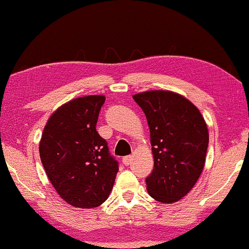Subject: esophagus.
I'll return each instance as SVG.
<instances>
[{
  "label": "esophagus",
  "mask_w": 249,
  "mask_h": 249,
  "mask_svg": "<svg viewBox=\"0 0 249 249\" xmlns=\"http://www.w3.org/2000/svg\"><path fill=\"white\" fill-rule=\"evenodd\" d=\"M133 160V157L132 156H127V157H124V159H122V161H124V164L125 165V166H128V165L132 162Z\"/></svg>",
  "instance_id": "obj_1"
}]
</instances>
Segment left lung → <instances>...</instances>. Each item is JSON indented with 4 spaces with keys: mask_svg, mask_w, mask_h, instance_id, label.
<instances>
[{
    "mask_svg": "<svg viewBox=\"0 0 249 249\" xmlns=\"http://www.w3.org/2000/svg\"><path fill=\"white\" fill-rule=\"evenodd\" d=\"M134 101L146 115L154 168L146 178L149 196L160 203L178 202L198 180L205 164L209 133L194 103L177 92L149 90Z\"/></svg>",
    "mask_w": 249,
    "mask_h": 249,
    "instance_id": "8db88e82",
    "label": "left lung"
}]
</instances>
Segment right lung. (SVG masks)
<instances>
[{
	"instance_id": "add662e5",
	"label": "right lung",
	"mask_w": 249,
	"mask_h": 249,
	"mask_svg": "<svg viewBox=\"0 0 249 249\" xmlns=\"http://www.w3.org/2000/svg\"><path fill=\"white\" fill-rule=\"evenodd\" d=\"M103 95L74 98L50 116L39 153L51 184L72 207L90 209L107 200L119 165L96 130Z\"/></svg>"
}]
</instances>
